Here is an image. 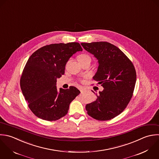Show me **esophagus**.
<instances>
[{"instance_id": "1", "label": "esophagus", "mask_w": 159, "mask_h": 159, "mask_svg": "<svg viewBox=\"0 0 159 159\" xmlns=\"http://www.w3.org/2000/svg\"><path fill=\"white\" fill-rule=\"evenodd\" d=\"M79 90L80 91V92H81V93H82V92H84V91L85 90V88H83V87H79Z\"/></svg>"}]
</instances>
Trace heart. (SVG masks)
Returning a JSON list of instances; mask_svg holds the SVG:
<instances>
[{
	"instance_id": "obj_1",
	"label": "heart",
	"mask_w": 159,
	"mask_h": 159,
	"mask_svg": "<svg viewBox=\"0 0 159 159\" xmlns=\"http://www.w3.org/2000/svg\"><path fill=\"white\" fill-rule=\"evenodd\" d=\"M77 60L80 63L84 62L85 61H91V57L88 54H82L77 56Z\"/></svg>"
}]
</instances>
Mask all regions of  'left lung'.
<instances>
[{
    "label": "left lung",
    "instance_id": "obj_1",
    "mask_svg": "<svg viewBox=\"0 0 159 159\" xmlns=\"http://www.w3.org/2000/svg\"><path fill=\"white\" fill-rule=\"evenodd\" d=\"M81 45L98 60V70L93 79L104 88L95 102L86 105L87 113L99 121L111 120L124 111L133 95L135 67L123 52L110 43H82Z\"/></svg>",
    "mask_w": 159,
    "mask_h": 159
}]
</instances>
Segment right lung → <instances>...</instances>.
I'll return each instance as SVG.
<instances>
[{
	"instance_id": "1",
	"label": "right lung",
	"mask_w": 159,
	"mask_h": 159,
	"mask_svg": "<svg viewBox=\"0 0 159 159\" xmlns=\"http://www.w3.org/2000/svg\"><path fill=\"white\" fill-rule=\"evenodd\" d=\"M79 43H55L44 46L29 57L20 78V87L33 113L52 121L67 115L69 105L80 92L75 87L56 89L57 79L65 72L69 58L82 51Z\"/></svg>"
}]
</instances>
